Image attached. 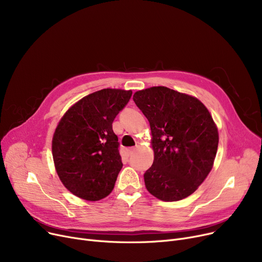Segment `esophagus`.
<instances>
[{
    "label": "esophagus",
    "mask_w": 262,
    "mask_h": 262,
    "mask_svg": "<svg viewBox=\"0 0 262 262\" xmlns=\"http://www.w3.org/2000/svg\"><path fill=\"white\" fill-rule=\"evenodd\" d=\"M135 149H136V147H129V148H127V153H128V155H132V154H134Z\"/></svg>",
    "instance_id": "esophagus-1"
}]
</instances>
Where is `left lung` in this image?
Masks as SVG:
<instances>
[{"label":"left lung","instance_id":"left-lung-1","mask_svg":"<svg viewBox=\"0 0 262 262\" xmlns=\"http://www.w3.org/2000/svg\"><path fill=\"white\" fill-rule=\"evenodd\" d=\"M134 102L149 122L154 161L144 173L150 194L176 202L191 195L210 173L219 132L195 96L158 86L139 90Z\"/></svg>","mask_w":262,"mask_h":262}]
</instances>
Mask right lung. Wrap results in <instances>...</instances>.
Instances as JSON below:
<instances>
[{
    "mask_svg": "<svg viewBox=\"0 0 262 262\" xmlns=\"http://www.w3.org/2000/svg\"><path fill=\"white\" fill-rule=\"evenodd\" d=\"M132 90L102 89L73 104L52 139L55 170L75 196L95 202L112 193L123 167L113 122Z\"/></svg>",
    "mask_w": 262,
    "mask_h": 262,
    "instance_id": "right-lung-1",
    "label": "right lung"
}]
</instances>
